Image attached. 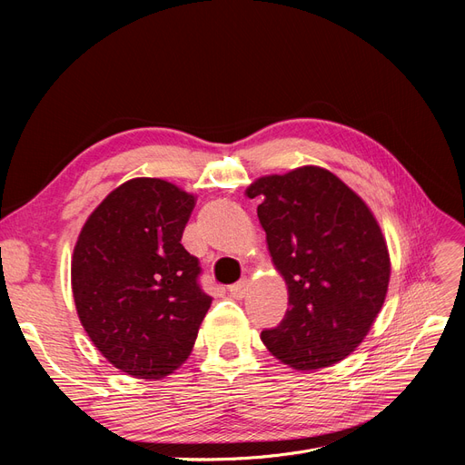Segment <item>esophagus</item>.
Here are the masks:
<instances>
[{"label": "esophagus", "instance_id": "1", "mask_svg": "<svg viewBox=\"0 0 465 465\" xmlns=\"http://www.w3.org/2000/svg\"><path fill=\"white\" fill-rule=\"evenodd\" d=\"M247 290H249V281H247V279H242V281H239V282H235V284H232V286L228 288L230 296H232V298H235V300L245 298Z\"/></svg>", "mask_w": 465, "mask_h": 465}]
</instances>
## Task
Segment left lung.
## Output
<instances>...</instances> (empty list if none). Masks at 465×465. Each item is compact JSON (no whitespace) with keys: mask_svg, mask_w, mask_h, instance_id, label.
Returning <instances> with one entry per match:
<instances>
[{"mask_svg":"<svg viewBox=\"0 0 465 465\" xmlns=\"http://www.w3.org/2000/svg\"><path fill=\"white\" fill-rule=\"evenodd\" d=\"M258 220L288 309L262 341L277 360L316 371L345 360L371 330L390 282V254L375 214L331 171L303 165L256 179Z\"/></svg>","mask_w":465,"mask_h":465,"instance_id":"8db88e82","label":"left lung"}]
</instances>
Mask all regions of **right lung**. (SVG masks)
I'll return each instance as SVG.
<instances>
[{
  "instance_id": "right-lung-1",
  "label": "right lung",
  "mask_w": 465,
  "mask_h": 465,
  "mask_svg": "<svg viewBox=\"0 0 465 465\" xmlns=\"http://www.w3.org/2000/svg\"><path fill=\"white\" fill-rule=\"evenodd\" d=\"M195 195L163 179L114 188L84 223L71 256L79 321L109 363L158 381L190 356L211 296L183 245Z\"/></svg>"
}]
</instances>
